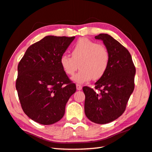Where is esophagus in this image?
Masks as SVG:
<instances>
[{
  "instance_id": "esophagus-1",
  "label": "esophagus",
  "mask_w": 152,
  "mask_h": 152,
  "mask_svg": "<svg viewBox=\"0 0 152 152\" xmlns=\"http://www.w3.org/2000/svg\"><path fill=\"white\" fill-rule=\"evenodd\" d=\"M82 89V86L80 84H76V89L78 90V91H80Z\"/></svg>"
}]
</instances>
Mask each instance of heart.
Masks as SVG:
<instances>
[{
  "instance_id": "1",
  "label": "heart",
  "mask_w": 152,
  "mask_h": 152,
  "mask_svg": "<svg viewBox=\"0 0 152 152\" xmlns=\"http://www.w3.org/2000/svg\"><path fill=\"white\" fill-rule=\"evenodd\" d=\"M110 60L109 52L104 45L86 38L80 39L72 51V57L63 54L60 64L64 72L72 76L79 69L82 70L72 78L74 82L83 83L93 78L98 80L105 74Z\"/></svg>"
}]
</instances>
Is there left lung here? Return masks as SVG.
Wrapping results in <instances>:
<instances>
[{"mask_svg":"<svg viewBox=\"0 0 152 152\" xmlns=\"http://www.w3.org/2000/svg\"><path fill=\"white\" fill-rule=\"evenodd\" d=\"M95 38L103 42L110 60L105 74L95 83L100 93L89 87L83 88L84 110L90 121L105 124L115 120L124 112L134 88L136 69L129 51L110 35L100 34Z\"/></svg>","mask_w":152,"mask_h":152,"instance_id":"1","label":"left lung"}]
</instances>
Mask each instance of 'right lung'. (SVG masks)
Returning a JSON list of instances; mask_svg holds the SVG:
<instances>
[{
	"mask_svg": "<svg viewBox=\"0 0 152 152\" xmlns=\"http://www.w3.org/2000/svg\"><path fill=\"white\" fill-rule=\"evenodd\" d=\"M75 37L46 36L28 48L18 66L16 89L23 110L32 120L51 125L63 117L76 85L60 64Z\"/></svg>",
	"mask_w": 152,
	"mask_h": 152,
	"instance_id": "right-lung-1",
	"label": "right lung"
}]
</instances>
